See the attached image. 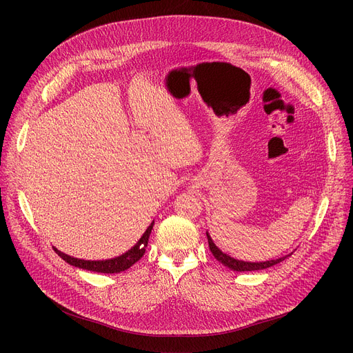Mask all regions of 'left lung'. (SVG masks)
Wrapping results in <instances>:
<instances>
[{"label":"left lung","mask_w":353,"mask_h":353,"mask_svg":"<svg viewBox=\"0 0 353 353\" xmlns=\"http://www.w3.org/2000/svg\"><path fill=\"white\" fill-rule=\"evenodd\" d=\"M152 229H153V223L147 228V230L144 232V234L141 236L137 245H134L132 249L123 253L121 256L110 259V261H84V259L68 256L57 249H54V250L63 259V261H65L71 266H76V268H80L84 270H91V272H99V273H120V272L127 270L128 268H132L143 257V254H144L143 245L144 246L147 245V240H148V236H150ZM212 246L216 248L213 243H212Z\"/></svg>","instance_id":"8db88e82"}]
</instances>
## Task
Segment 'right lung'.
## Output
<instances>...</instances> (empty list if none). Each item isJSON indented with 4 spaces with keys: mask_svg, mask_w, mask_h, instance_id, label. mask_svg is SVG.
Segmentation results:
<instances>
[{
    "mask_svg": "<svg viewBox=\"0 0 353 353\" xmlns=\"http://www.w3.org/2000/svg\"><path fill=\"white\" fill-rule=\"evenodd\" d=\"M210 249L213 252V254L217 257V261H220L225 266H228L232 270L236 272H252V270H261V269H268L270 266H274L277 263H281L282 261H285L286 257L283 259H276V261H268V262H262V263H249V262H242V261H236V259L230 257L229 254L220 252L217 248H213L210 243Z\"/></svg>",
    "mask_w": 353,
    "mask_h": 353,
    "instance_id": "add662e5",
    "label": "right lung"
}]
</instances>
